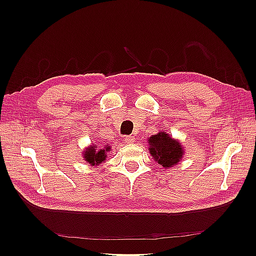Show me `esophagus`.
Returning <instances> with one entry per match:
<instances>
[{
    "label": "esophagus",
    "mask_w": 256,
    "mask_h": 256,
    "mask_svg": "<svg viewBox=\"0 0 256 256\" xmlns=\"http://www.w3.org/2000/svg\"><path fill=\"white\" fill-rule=\"evenodd\" d=\"M125 142L128 143V144H131L134 142V136H125Z\"/></svg>",
    "instance_id": "1"
}]
</instances>
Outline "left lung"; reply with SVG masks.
Returning <instances> with one entry per match:
<instances>
[{
  "label": "left lung",
  "instance_id": "1",
  "mask_svg": "<svg viewBox=\"0 0 256 256\" xmlns=\"http://www.w3.org/2000/svg\"><path fill=\"white\" fill-rule=\"evenodd\" d=\"M147 140L152 159L164 168H173L182 159L184 150L180 141L172 138L166 131H159Z\"/></svg>",
  "mask_w": 256,
  "mask_h": 256
}]
</instances>
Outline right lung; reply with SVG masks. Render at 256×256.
<instances>
[{
	"instance_id": "add662e5",
	"label": "right lung",
	"mask_w": 256,
	"mask_h": 256,
	"mask_svg": "<svg viewBox=\"0 0 256 256\" xmlns=\"http://www.w3.org/2000/svg\"><path fill=\"white\" fill-rule=\"evenodd\" d=\"M109 152H111V146L109 144H106L104 146L100 145V147H98L97 144H92L85 147L82 152V157L86 164L92 166H97L104 164L106 159V154Z\"/></svg>"
}]
</instances>
